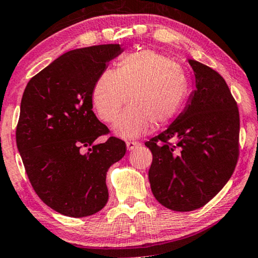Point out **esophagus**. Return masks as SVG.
I'll list each match as a JSON object with an SVG mask.
<instances>
[{"instance_id": "1", "label": "esophagus", "mask_w": 258, "mask_h": 258, "mask_svg": "<svg viewBox=\"0 0 258 258\" xmlns=\"http://www.w3.org/2000/svg\"><path fill=\"white\" fill-rule=\"evenodd\" d=\"M138 146H140V143H138V141H127L126 143V147H127L128 151H132Z\"/></svg>"}]
</instances>
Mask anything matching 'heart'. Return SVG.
Returning a JSON list of instances; mask_svg holds the SVG:
<instances>
[{
  "mask_svg": "<svg viewBox=\"0 0 258 258\" xmlns=\"http://www.w3.org/2000/svg\"><path fill=\"white\" fill-rule=\"evenodd\" d=\"M188 92L187 76L169 57L151 49L122 56L117 71H103L93 86L92 99L99 117L112 121L118 137L130 139L162 126L177 114ZM129 97H127V96Z\"/></svg>",
  "mask_w": 258,
  "mask_h": 258,
  "instance_id": "heart-1",
  "label": "heart"
}]
</instances>
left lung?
Returning a JSON list of instances; mask_svg holds the SVG:
<instances>
[{"mask_svg":"<svg viewBox=\"0 0 258 258\" xmlns=\"http://www.w3.org/2000/svg\"><path fill=\"white\" fill-rule=\"evenodd\" d=\"M194 89L169 127L147 141L154 198L166 208L190 212L209 202L230 179L238 158L239 114L222 76L195 59Z\"/></svg>","mask_w":258,"mask_h":258,"instance_id":"8db88e82","label":"left lung"}]
</instances>
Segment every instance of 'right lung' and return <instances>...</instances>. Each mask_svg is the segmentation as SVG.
<instances>
[{
	"instance_id": "add662e5",
	"label": "right lung",
	"mask_w": 258,
	"mask_h": 258,
	"mask_svg": "<svg viewBox=\"0 0 258 258\" xmlns=\"http://www.w3.org/2000/svg\"><path fill=\"white\" fill-rule=\"evenodd\" d=\"M120 44L93 45L65 52L34 76L21 101L16 144L39 199L71 217L90 216L108 200L107 169L126 153L92 111V91Z\"/></svg>"
}]
</instances>
